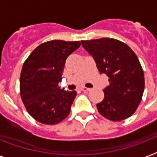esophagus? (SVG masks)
I'll return each mask as SVG.
<instances>
[{
    "mask_svg": "<svg viewBox=\"0 0 157 157\" xmlns=\"http://www.w3.org/2000/svg\"><path fill=\"white\" fill-rule=\"evenodd\" d=\"M81 90L84 91V92H87V91L90 90V89L86 88V87H82V88H81Z\"/></svg>",
    "mask_w": 157,
    "mask_h": 157,
    "instance_id": "esophagus-1",
    "label": "esophagus"
}]
</instances>
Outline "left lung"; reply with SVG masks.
<instances>
[{"label": "left lung", "instance_id": "obj_1", "mask_svg": "<svg viewBox=\"0 0 157 157\" xmlns=\"http://www.w3.org/2000/svg\"><path fill=\"white\" fill-rule=\"evenodd\" d=\"M93 57L98 71L109 77L104 98L97 104L98 112L112 121L134 114L144 91V74L138 57L124 43L112 38L81 40Z\"/></svg>", "mask_w": 157, "mask_h": 157}]
</instances>
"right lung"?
<instances>
[{
	"mask_svg": "<svg viewBox=\"0 0 157 157\" xmlns=\"http://www.w3.org/2000/svg\"><path fill=\"white\" fill-rule=\"evenodd\" d=\"M80 41L54 40L42 43L28 56L20 75V95L28 112L37 121L58 124L70 113L76 91L60 89L67 58Z\"/></svg>",
	"mask_w": 157,
	"mask_h": 157,
	"instance_id": "obj_1",
	"label": "right lung"
}]
</instances>
